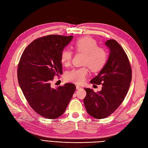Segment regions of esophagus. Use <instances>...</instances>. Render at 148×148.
<instances>
[{
    "mask_svg": "<svg viewBox=\"0 0 148 148\" xmlns=\"http://www.w3.org/2000/svg\"><path fill=\"white\" fill-rule=\"evenodd\" d=\"M76 89H81V87L80 86H78V85H76Z\"/></svg>",
    "mask_w": 148,
    "mask_h": 148,
    "instance_id": "obj_1",
    "label": "esophagus"
}]
</instances>
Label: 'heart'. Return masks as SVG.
I'll return each mask as SVG.
<instances>
[{
	"instance_id": "obj_1",
	"label": "heart",
	"mask_w": 148,
	"mask_h": 148,
	"mask_svg": "<svg viewBox=\"0 0 148 148\" xmlns=\"http://www.w3.org/2000/svg\"><path fill=\"white\" fill-rule=\"evenodd\" d=\"M73 45L76 53L84 55L82 62L84 66L70 70L66 75V79L67 81L81 84L88 75V67L93 72H100L104 68L108 62V53L104 48L98 46L95 39L88 36L75 40ZM72 51L64 49L61 52V62L65 66H69L72 62Z\"/></svg>"
}]
</instances>
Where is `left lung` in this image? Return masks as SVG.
Returning a JSON list of instances; mask_svg holds the SVG:
<instances>
[{
	"mask_svg": "<svg viewBox=\"0 0 148 148\" xmlns=\"http://www.w3.org/2000/svg\"><path fill=\"white\" fill-rule=\"evenodd\" d=\"M106 45L110 49L108 62L99 74L90 81L93 84H102V90L95 92L86 88L84 104L87 113L97 119L110 115L126 97L132 80V69L123 47L115 39Z\"/></svg>",
	"mask_w": 148,
	"mask_h": 148,
	"instance_id": "obj_1",
	"label": "left lung"
}]
</instances>
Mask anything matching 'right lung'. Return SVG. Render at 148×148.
<instances>
[{"mask_svg": "<svg viewBox=\"0 0 148 148\" xmlns=\"http://www.w3.org/2000/svg\"><path fill=\"white\" fill-rule=\"evenodd\" d=\"M73 36L50 34L39 38L23 51L17 67V79L23 95L37 114L55 119L66 110L76 90L72 83L54 88L51 82L62 74L61 52Z\"/></svg>", "mask_w": 148, "mask_h": 148, "instance_id": "obj_1", "label": "right lung"}]
</instances>
